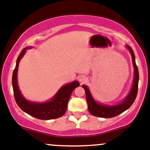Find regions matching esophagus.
Here are the masks:
<instances>
[{
    "label": "esophagus",
    "mask_w": 150,
    "mask_h": 150,
    "mask_svg": "<svg viewBox=\"0 0 150 150\" xmlns=\"http://www.w3.org/2000/svg\"><path fill=\"white\" fill-rule=\"evenodd\" d=\"M79 81L81 83L84 82V81H86V77L84 76H80L79 77Z\"/></svg>",
    "instance_id": "1"
}]
</instances>
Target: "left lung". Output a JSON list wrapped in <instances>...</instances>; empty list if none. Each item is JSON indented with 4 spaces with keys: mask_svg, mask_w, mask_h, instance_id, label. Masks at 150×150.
Listing matches in <instances>:
<instances>
[{
    "mask_svg": "<svg viewBox=\"0 0 150 150\" xmlns=\"http://www.w3.org/2000/svg\"><path fill=\"white\" fill-rule=\"evenodd\" d=\"M125 47L129 50L130 54H131L132 63H133V69H134V71H133L134 76H133V84H132V87L130 91L121 101L114 105L105 104V103H101L100 102L96 101L93 98L89 87L85 84L81 85V87L85 90L88 110L90 113L93 116L103 118H111L117 116L118 115L122 113L127 109H129L136 99V96H137L138 84H139V70H138L137 66L136 64V58H135V54L133 50L128 45H125Z\"/></svg>",
    "mask_w": 150,
    "mask_h": 150,
    "instance_id": "8db88e82",
    "label": "left lung"
}]
</instances>
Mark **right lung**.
Instances as JSON below:
<instances>
[{
	"instance_id": "right-lung-1",
	"label": "right lung",
	"mask_w": 150,
	"mask_h": 150,
	"mask_svg": "<svg viewBox=\"0 0 150 150\" xmlns=\"http://www.w3.org/2000/svg\"><path fill=\"white\" fill-rule=\"evenodd\" d=\"M32 48V47H27L22 50L18 56L12 75V87L14 90V98L19 107L24 111L25 113L37 119L48 120L56 119L63 116L67 109L68 102L72 92L76 87L79 86L78 81L67 83L62 86L58 91L55 93L51 99L45 102H35L27 100L23 96L20 90L17 81V71H18L19 63L25 55L27 50Z\"/></svg>"
}]
</instances>
